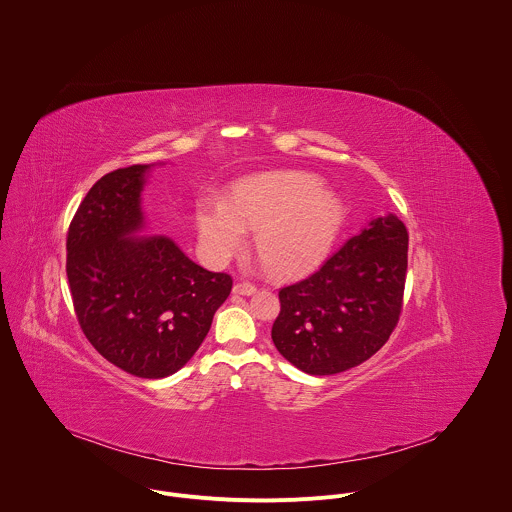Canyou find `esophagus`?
Masks as SVG:
<instances>
[{
  "instance_id": "obj_1",
  "label": "esophagus",
  "mask_w": 512,
  "mask_h": 512,
  "mask_svg": "<svg viewBox=\"0 0 512 512\" xmlns=\"http://www.w3.org/2000/svg\"><path fill=\"white\" fill-rule=\"evenodd\" d=\"M232 292L236 293V295H254L256 293V286H252L248 282H240V284H234Z\"/></svg>"
}]
</instances>
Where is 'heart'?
<instances>
[{
	"label": "heart",
	"mask_w": 512,
	"mask_h": 512,
	"mask_svg": "<svg viewBox=\"0 0 512 512\" xmlns=\"http://www.w3.org/2000/svg\"><path fill=\"white\" fill-rule=\"evenodd\" d=\"M345 220L341 197L311 173H268L236 183L226 203L205 199L197 211L199 238L213 262L244 246V230L264 268L280 278L315 268Z\"/></svg>",
	"instance_id": "obj_1"
}]
</instances>
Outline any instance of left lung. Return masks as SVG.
Listing matches in <instances>:
<instances>
[{
	"mask_svg": "<svg viewBox=\"0 0 512 512\" xmlns=\"http://www.w3.org/2000/svg\"><path fill=\"white\" fill-rule=\"evenodd\" d=\"M406 268L404 222L396 215L370 220L317 272L280 290L276 349L313 376L365 363L400 319Z\"/></svg>",
	"mask_w": 512,
	"mask_h": 512,
	"instance_id": "8db88e82",
	"label": "left lung"
}]
</instances>
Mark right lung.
<instances>
[{
  "mask_svg": "<svg viewBox=\"0 0 512 512\" xmlns=\"http://www.w3.org/2000/svg\"><path fill=\"white\" fill-rule=\"evenodd\" d=\"M151 167L92 185L69 226L67 278L90 345L128 374L165 378L197 353L232 278L201 268L167 236L138 234Z\"/></svg>",
  "mask_w": 512,
  "mask_h": 512,
  "instance_id": "add662e5",
  "label": "right lung"
}]
</instances>
